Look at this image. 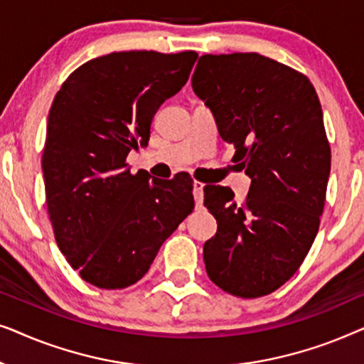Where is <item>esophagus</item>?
Instances as JSON below:
<instances>
[{"mask_svg":"<svg viewBox=\"0 0 364 364\" xmlns=\"http://www.w3.org/2000/svg\"><path fill=\"white\" fill-rule=\"evenodd\" d=\"M203 187H205V183L196 181L193 182V198H196V203L197 207H202V202H203Z\"/></svg>","mask_w":364,"mask_h":364,"instance_id":"34e87169","label":"esophagus"}]
</instances>
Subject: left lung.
<instances>
[{
	"mask_svg": "<svg viewBox=\"0 0 364 364\" xmlns=\"http://www.w3.org/2000/svg\"><path fill=\"white\" fill-rule=\"evenodd\" d=\"M192 89L252 181L243 203L228 187L203 188L217 220L207 275L230 295H268L300 268L320 227L331 168L320 99L306 76L258 53L200 56Z\"/></svg>",
	"mask_w": 364,
	"mask_h": 364,
	"instance_id": "1",
	"label": "left lung"
}]
</instances>
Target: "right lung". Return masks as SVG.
I'll list each match as a JSON object with an SVG mask.
<instances>
[{"instance_id": "add662e5", "label": "right lung", "mask_w": 364, "mask_h": 364, "mask_svg": "<svg viewBox=\"0 0 364 364\" xmlns=\"http://www.w3.org/2000/svg\"><path fill=\"white\" fill-rule=\"evenodd\" d=\"M197 53L122 51L91 59L63 82L43 151L46 205L59 250L82 280L117 290L141 280L192 212V178L131 173L126 157L154 114L186 86Z\"/></svg>"}]
</instances>
